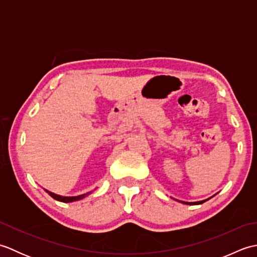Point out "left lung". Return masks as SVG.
Here are the masks:
<instances>
[{
  "mask_svg": "<svg viewBox=\"0 0 257 257\" xmlns=\"http://www.w3.org/2000/svg\"><path fill=\"white\" fill-rule=\"evenodd\" d=\"M207 200H209V199L203 200V201H198V202H184V201H179V202H181V203H184V204H189V205H198V204L203 203V202H205Z\"/></svg>",
  "mask_w": 257,
  "mask_h": 257,
  "instance_id": "obj_1",
  "label": "left lung"
}]
</instances>
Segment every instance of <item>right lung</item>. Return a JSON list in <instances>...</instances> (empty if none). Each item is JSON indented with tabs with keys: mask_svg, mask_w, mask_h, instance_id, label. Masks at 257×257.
<instances>
[{
	"mask_svg": "<svg viewBox=\"0 0 257 257\" xmlns=\"http://www.w3.org/2000/svg\"><path fill=\"white\" fill-rule=\"evenodd\" d=\"M46 192L50 194L53 199H55V200H57V201H61V202H64V203H69V202H74V201H78V200H81V199H84L85 196H87L88 194H90L91 193V191L90 192H88V193H85V194H81V195H77V196H62V195H58V194H55V193H53V192H51V191H48V190H45Z\"/></svg>",
	"mask_w": 257,
	"mask_h": 257,
	"instance_id": "right-lung-1",
	"label": "right lung"
}]
</instances>
